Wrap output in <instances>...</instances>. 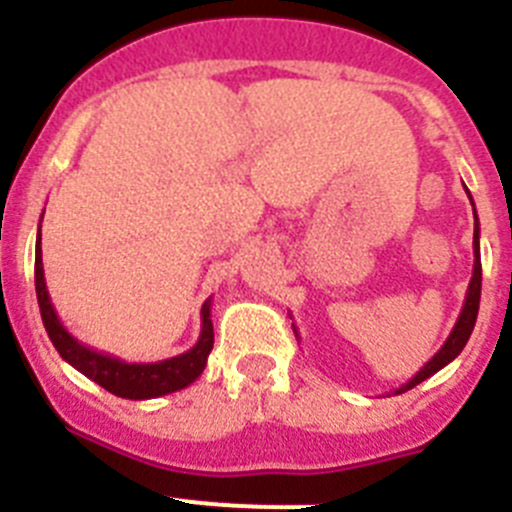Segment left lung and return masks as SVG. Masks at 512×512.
Returning a JSON list of instances; mask_svg holds the SVG:
<instances>
[{
	"label": "left lung",
	"mask_w": 512,
	"mask_h": 512,
	"mask_svg": "<svg viewBox=\"0 0 512 512\" xmlns=\"http://www.w3.org/2000/svg\"><path fill=\"white\" fill-rule=\"evenodd\" d=\"M469 194V192H467ZM469 200H472V194H469ZM474 207V202H472ZM474 220H477V210H474ZM479 295H482V261H479V228L477 223H474V269H472V282H469L467 287V297H464V307H461L459 312V320H456L454 330L449 333V338H446V343H443L441 348H438V354L433 356L428 364L420 369L418 374H415L413 379H410L408 384H402L400 390H395V395H400V392H408L413 390L415 384L425 382L428 377H433L436 372H441L443 366L451 364V361L456 359V356L461 354V348L467 346L469 336H472L474 330V323H477V312H479ZM297 333V330H295Z\"/></svg>",
	"instance_id": "8db88e82"
}]
</instances>
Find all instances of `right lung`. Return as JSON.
Returning a JSON list of instances; mask_svg holds the SVG:
<instances>
[{
	"label": "right lung",
	"instance_id": "1",
	"mask_svg": "<svg viewBox=\"0 0 512 512\" xmlns=\"http://www.w3.org/2000/svg\"><path fill=\"white\" fill-rule=\"evenodd\" d=\"M43 220V217H40ZM35 292H38V305L40 315H43V325L48 330V338L53 341L58 354L69 361L74 369H79L84 377L97 382L107 392L125 400H151V397L171 395L176 390H184L194 379L205 372L207 356L215 343V333H212V320H210V307L212 300L202 305V330L200 338L189 351L179 356H171L164 361H153V364H128V361L117 359V356L104 354L92 346H84L76 341L69 330L63 328L58 320L56 310L51 305V295L45 287V274H43V253H40V233L35 241Z\"/></svg>",
	"mask_w": 512,
	"mask_h": 512
}]
</instances>
